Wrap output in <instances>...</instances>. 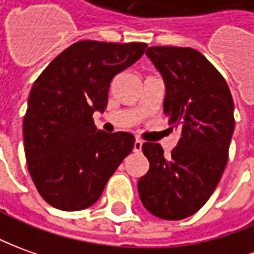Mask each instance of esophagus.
Returning a JSON list of instances; mask_svg holds the SVG:
<instances>
[{"label": "esophagus", "instance_id": "34e87169", "mask_svg": "<svg viewBox=\"0 0 254 254\" xmlns=\"http://www.w3.org/2000/svg\"><path fill=\"white\" fill-rule=\"evenodd\" d=\"M142 139H139V138H137L135 139V142H134V152H141L142 150Z\"/></svg>", "mask_w": 254, "mask_h": 254}]
</instances>
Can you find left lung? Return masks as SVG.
Masks as SVG:
<instances>
[{"mask_svg": "<svg viewBox=\"0 0 254 254\" xmlns=\"http://www.w3.org/2000/svg\"><path fill=\"white\" fill-rule=\"evenodd\" d=\"M146 55L164 78V115L181 130L177 146L164 156L159 144L145 142L149 171L139 178L145 209L163 220L195 214L217 187L228 162L235 119L230 87L196 50L149 47Z\"/></svg>", "mask_w": 254, "mask_h": 254, "instance_id": "left-lung-1", "label": "left lung"}]
</instances>
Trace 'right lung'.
<instances>
[{"instance_id":"obj_1","label":"right lung","mask_w":254,"mask_h":254,"mask_svg":"<svg viewBox=\"0 0 254 254\" xmlns=\"http://www.w3.org/2000/svg\"><path fill=\"white\" fill-rule=\"evenodd\" d=\"M145 43L71 44L37 77L23 119L27 169L38 193L59 210L97 202L134 148L130 132L106 134L94 124L113 77L144 55Z\"/></svg>"}]
</instances>
